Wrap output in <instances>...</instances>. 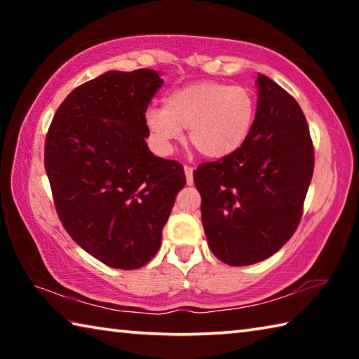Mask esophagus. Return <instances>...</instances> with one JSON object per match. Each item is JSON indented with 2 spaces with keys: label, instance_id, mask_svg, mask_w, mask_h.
<instances>
[{
  "label": "esophagus",
  "instance_id": "1",
  "mask_svg": "<svg viewBox=\"0 0 359 359\" xmlns=\"http://www.w3.org/2000/svg\"><path fill=\"white\" fill-rule=\"evenodd\" d=\"M184 169H185V175H187V184L188 185H193V168L185 165Z\"/></svg>",
  "mask_w": 359,
  "mask_h": 359
}]
</instances>
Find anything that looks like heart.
<instances>
[{
    "instance_id": "b5f03b06",
    "label": "heart",
    "mask_w": 359,
    "mask_h": 359,
    "mask_svg": "<svg viewBox=\"0 0 359 359\" xmlns=\"http://www.w3.org/2000/svg\"><path fill=\"white\" fill-rule=\"evenodd\" d=\"M257 100L244 85L203 81L185 85L163 100V109L145 111V128L160 154H169L188 130L191 147L210 160L238 151L250 136Z\"/></svg>"
}]
</instances>
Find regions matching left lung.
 I'll use <instances>...</instances> for the list:
<instances>
[{"label":"left lung","instance_id":"1","mask_svg":"<svg viewBox=\"0 0 359 359\" xmlns=\"http://www.w3.org/2000/svg\"><path fill=\"white\" fill-rule=\"evenodd\" d=\"M257 87V115L245 144L193 172L209 248L229 266L259 263L291 239L315 165L296 100L264 74Z\"/></svg>","mask_w":359,"mask_h":359}]
</instances>
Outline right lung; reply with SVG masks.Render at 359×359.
<instances>
[{
    "label": "right lung",
    "instance_id": "1",
    "mask_svg": "<svg viewBox=\"0 0 359 359\" xmlns=\"http://www.w3.org/2000/svg\"><path fill=\"white\" fill-rule=\"evenodd\" d=\"M161 85L154 69L104 72L66 96L46 136L60 222L115 269H137L155 257L187 184L184 166L155 156L145 142V111Z\"/></svg>",
    "mask_w": 359,
    "mask_h": 359
}]
</instances>
